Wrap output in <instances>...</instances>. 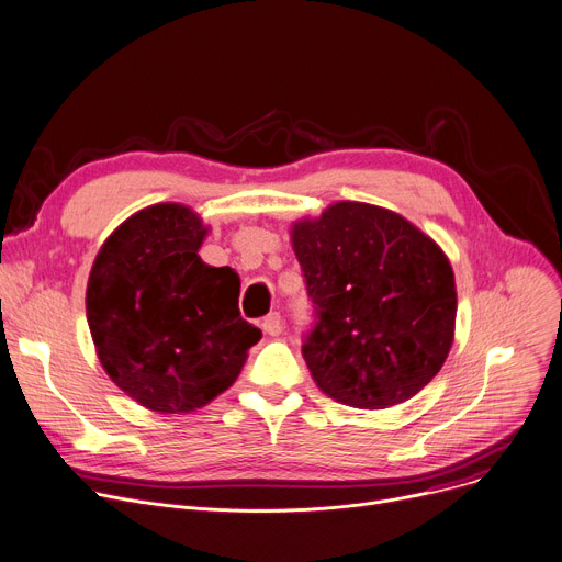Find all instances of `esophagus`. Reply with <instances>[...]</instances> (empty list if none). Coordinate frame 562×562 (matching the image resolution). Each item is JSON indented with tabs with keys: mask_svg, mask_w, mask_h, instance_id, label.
<instances>
[{
	"mask_svg": "<svg viewBox=\"0 0 562 562\" xmlns=\"http://www.w3.org/2000/svg\"><path fill=\"white\" fill-rule=\"evenodd\" d=\"M260 329H262L267 336H279V334H281V329H283V325H281V315H279V313L265 315V317H262V323H260Z\"/></svg>",
	"mask_w": 562,
	"mask_h": 562,
	"instance_id": "obj_1",
	"label": "esophagus"
}]
</instances>
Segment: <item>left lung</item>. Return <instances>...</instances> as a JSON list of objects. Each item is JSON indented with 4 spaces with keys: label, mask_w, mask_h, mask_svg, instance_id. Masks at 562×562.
I'll return each mask as SVG.
<instances>
[{
    "label": "left lung",
    "mask_w": 562,
    "mask_h": 562,
    "mask_svg": "<svg viewBox=\"0 0 562 562\" xmlns=\"http://www.w3.org/2000/svg\"><path fill=\"white\" fill-rule=\"evenodd\" d=\"M313 323L302 355L336 403L386 409L441 370L456 329L443 251L391 210L340 201L292 228Z\"/></svg>",
    "instance_id": "8db88e82"
}]
</instances>
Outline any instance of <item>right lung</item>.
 Wrapping results in <instances>:
<instances>
[{
    "instance_id": "1",
    "label": "right lung",
    "mask_w": 562,
    "mask_h": 562,
    "mask_svg": "<svg viewBox=\"0 0 562 562\" xmlns=\"http://www.w3.org/2000/svg\"><path fill=\"white\" fill-rule=\"evenodd\" d=\"M203 235L190 207L150 205L110 235L89 277L87 317L100 363L153 412L207 405L260 340L239 315L237 274L199 258Z\"/></svg>"
}]
</instances>
